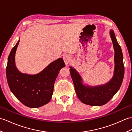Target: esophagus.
Here are the masks:
<instances>
[{
    "instance_id": "obj_1",
    "label": "esophagus",
    "mask_w": 132,
    "mask_h": 132,
    "mask_svg": "<svg viewBox=\"0 0 132 132\" xmlns=\"http://www.w3.org/2000/svg\"><path fill=\"white\" fill-rule=\"evenodd\" d=\"M71 60V57L69 55H68V54L64 55L63 56V60H64V63H65L66 66L68 65L69 63L70 62Z\"/></svg>"
}]
</instances>
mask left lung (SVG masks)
<instances>
[{
  "label": "left lung",
  "instance_id": "obj_1",
  "mask_svg": "<svg viewBox=\"0 0 132 132\" xmlns=\"http://www.w3.org/2000/svg\"><path fill=\"white\" fill-rule=\"evenodd\" d=\"M109 35L114 51V68L113 77L108 82L95 86L84 85L82 78L79 72L72 67L70 66V71L77 96L86 104L92 106L105 104L116 94L121 86L124 75L122 50L113 30H110Z\"/></svg>",
  "mask_w": 132,
  "mask_h": 132
}]
</instances>
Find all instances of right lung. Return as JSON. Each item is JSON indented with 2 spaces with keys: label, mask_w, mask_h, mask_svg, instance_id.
<instances>
[{
  "label": "right lung",
  "mask_w": 132,
  "mask_h": 132,
  "mask_svg": "<svg viewBox=\"0 0 132 132\" xmlns=\"http://www.w3.org/2000/svg\"><path fill=\"white\" fill-rule=\"evenodd\" d=\"M19 41L11 50L8 58L6 76L8 86L13 94L23 104L30 108L40 107L51 100L55 79L65 63L60 58L38 74L22 73L15 64V54Z\"/></svg>",
  "instance_id": "right-lung-1"
}]
</instances>
